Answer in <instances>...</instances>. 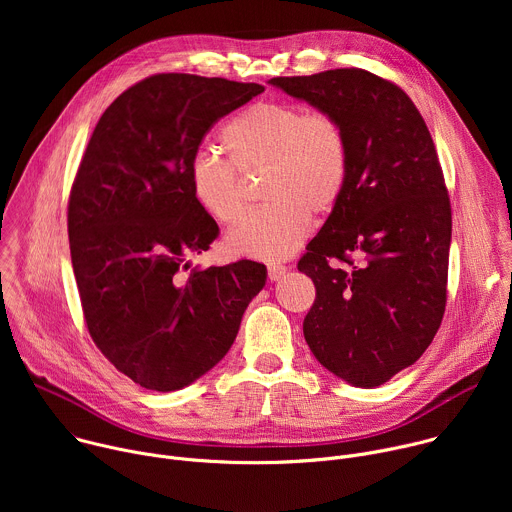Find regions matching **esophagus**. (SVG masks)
Returning <instances> with one entry per match:
<instances>
[{
  "instance_id": "1",
  "label": "esophagus",
  "mask_w": 512,
  "mask_h": 512,
  "mask_svg": "<svg viewBox=\"0 0 512 512\" xmlns=\"http://www.w3.org/2000/svg\"><path fill=\"white\" fill-rule=\"evenodd\" d=\"M285 271H287L285 265H269L267 267V275L271 281H279L285 275Z\"/></svg>"
}]
</instances>
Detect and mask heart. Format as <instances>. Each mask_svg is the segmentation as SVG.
Here are the masks:
<instances>
[{
  "label": "heart",
  "instance_id": "b5f03b06",
  "mask_svg": "<svg viewBox=\"0 0 512 512\" xmlns=\"http://www.w3.org/2000/svg\"><path fill=\"white\" fill-rule=\"evenodd\" d=\"M229 162L200 152L188 182L198 206L216 223L233 225L245 212V178L265 176L269 206L251 212L229 233V253L257 261L294 255L310 231V214L326 216L340 200L348 176V141L342 123L326 111L291 103H257L221 131Z\"/></svg>",
  "mask_w": 512,
  "mask_h": 512
}]
</instances>
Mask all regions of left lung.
<instances>
[{
    "label": "left lung",
    "mask_w": 512,
    "mask_h": 512,
    "mask_svg": "<svg viewBox=\"0 0 512 512\" xmlns=\"http://www.w3.org/2000/svg\"><path fill=\"white\" fill-rule=\"evenodd\" d=\"M269 85L346 131L344 192L298 263L316 285L304 336L332 375L379 387L425 352L446 310L452 208L433 139L413 101L362 68Z\"/></svg>",
    "instance_id": "1"
}]
</instances>
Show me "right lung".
<instances>
[{"mask_svg":"<svg viewBox=\"0 0 512 512\" xmlns=\"http://www.w3.org/2000/svg\"><path fill=\"white\" fill-rule=\"evenodd\" d=\"M265 89L196 75H154L101 115L68 200V241L85 320L113 367L150 391H178L233 346L261 263L194 267L218 235L190 192L208 129Z\"/></svg>","mask_w":512,"mask_h":512,"instance_id":"add662e5","label":"right lung"}]
</instances>
